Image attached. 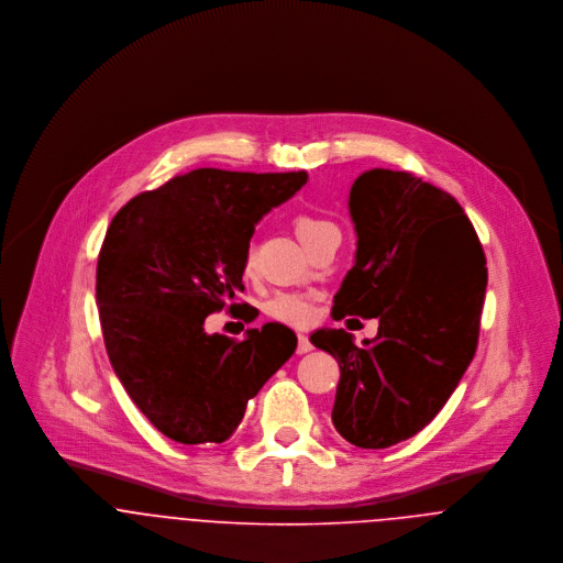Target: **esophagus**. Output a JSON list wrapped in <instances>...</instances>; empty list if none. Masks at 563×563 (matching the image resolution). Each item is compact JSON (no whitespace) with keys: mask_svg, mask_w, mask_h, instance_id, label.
Segmentation results:
<instances>
[{"mask_svg":"<svg viewBox=\"0 0 563 563\" xmlns=\"http://www.w3.org/2000/svg\"><path fill=\"white\" fill-rule=\"evenodd\" d=\"M312 349L314 346H312L310 338L306 333H299V338H297V353H310Z\"/></svg>","mask_w":563,"mask_h":563,"instance_id":"1","label":"esophagus"}]
</instances>
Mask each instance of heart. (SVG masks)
<instances>
[{
  "instance_id": "heart-1",
  "label": "heart",
  "mask_w": 563,
  "mask_h": 563,
  "mask_svg": "<svg viewBox=\"0 0 563 563\" xmlns=\"http://www.w3.org/2000/svg\"><path fill=\"white\" fill-rule=\"evenodd\" d=\"M295 232L310 249L324 234L338 232V228L329 219L303 212L295 217ZM244 266L246 271L253 266V249L246 251ZM264 310L273 321L292 324V327H306L314 319V295L312 292H277L266 301Z\"/></svg>"
}]
</instances>
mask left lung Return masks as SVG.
<instances>
[{"label":"left lung","mask_w":563,"mask_h":563,"mask_svg":"<svg viewBox=\"0 0 563 563\" xmlns=\"http://www.w3.org/2000/svg\"><path fill=\"white\" fill-rule=\"evenodd\" d=\"M349 210L357 251L331 319H377L379 331L355 346L344 329H321L312 344L340 364L338 433L360 449H388L435 418L473 362L487 268L455 197L407 170L362 173Z\"/></svg>","instance_id":"8db88e82"}]
</instances>
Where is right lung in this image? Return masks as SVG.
I'll list each match as a JSON object with an SVG mask.
<instances>
[{"instance_id": "1", "label": "right lung", "mask_w": 563, "mask_h": 563, "mask_svg": "<svg viewBox=\"0 0 563 563\" xmlns=\"http://www.w3.org/2000/svg\"><path fill=\"white\" fill-rule=\"evenodd\" d=\"M308 181L306 170L195 168L128 201L97 260L110 364L130 399L179 444L228 440L249 399L297 349L277 322L236 340L206 317L236 303L255 223Z\"/></svg>"}]
</instances>
